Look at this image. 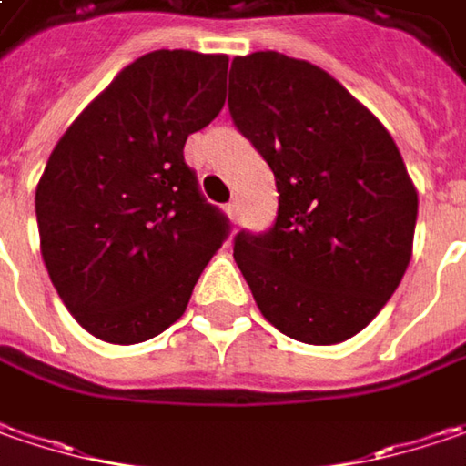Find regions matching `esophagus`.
<instances>
[{
	"mask_svg": "<svg viewBox=\"0 0 466 466\" xmlns=\"http://www.w3.org/2000/svg\"><path fill=\"white\" fill-rule=\"evenodd\" d=\"M225 212H228V218L233 222H238V204L236 201H230L228 207H225Z\"/></svg>",
	"mask_w": 466,
	"mask_h": 466,
	"instance_id": "1",
	"label": "esophagus"
}]
</instances>
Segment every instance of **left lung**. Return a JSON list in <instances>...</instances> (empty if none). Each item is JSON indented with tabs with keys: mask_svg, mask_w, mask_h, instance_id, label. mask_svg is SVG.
<instances>
[{
	"mask_svg": "<svg viewBox=\"0 0 466 466\" xmlns=\"http://www.w3.org/2000/svg\"><path fill=\"white\" fill-rule=\"evenodd\" d=\"M228 106L280 194L269 230L233 238L259 312L301 343L357 336L411 259L417 191L399 147L333 76L280 52L233 59Z\"/></svg>",
	"mask_w": 466,
	"mask_h": 466,
	"instance_id": "left-lung-1",
	"label": "left lung"
}]
</instances>
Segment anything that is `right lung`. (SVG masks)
Instances as JSON below:
<instances>
[{
	"instance_id": "obj_1",
	"label": "right lung",
	"mask_w": 466,
	"mask_h": 466,
	"mask_svg": "<svg viewBox=\"0 0 466 466\" xmlns=\"http://www.w3.org/2000/svg\"><path fill=\"white\" fill-rule=\"evenodd\" d=\"M225 55L130 62L65 130L35 188L41 257L70 314L106 343L180 319L230 220L198 191L186 138L220 115Z\"/></svg>"
}]
</instances>
